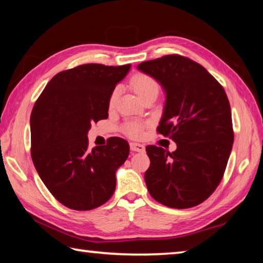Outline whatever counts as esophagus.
Masks as SVG:
<instances>
[{
  "instance_id": "esophagus-1",
  "label": "esophagus",
  "mask_w": 263,
  "mask_h": 263,
  "mask_svg": "<svg viewBox=\"0 0 263 263\" xmlns=\"http://www.w3.org/2000/svg\"><path fill=\"white\" fill-rule=\"evenodd\" d=\"M130 148L131 151H133V152H144L145 146L141 144H138V142H131Z\"/></svg>"
}]
</instances>
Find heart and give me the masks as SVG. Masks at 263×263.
Instances as JSON below:
<instances>
[{
	"label": "heart",
	"mask_w": 263,
	"mask_h": 263,
	"mask_svg": "<svg viewBox=\"0 0 263 263\" xmlns=\"http://www.w3.org/2000/svg\"><path fill=\"white\" fill-rule=\"evenodd\" d=\"M131 87L133 90H135L136 94L139 96L140 100H142L145 96H147L149 94H158V90H159V86L157 81L146 74H136L135 77L131 79ZM117 97H118V89H116L110 96V100H109L110 106H114L116 104ZM124 131H125L126 135H128L130 137L137 138L139 137L141 133V125L138 123H127L126 125L124 126Z\"/></svg>",
	"instance_id": "obj_1"
}]
</instances>
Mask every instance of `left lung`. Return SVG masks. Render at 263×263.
<instances>
[{"instance_id":"obj_1","label":"left lung","mask_w":263,"mask_h":263,"mask_svg":"<svg viewBox=\"0 0 263 263\" xmlns=\"http://www.w3.org/2000/svg\"><path fill=\"white\" fill-rule=\"evenodd\" d=\"M137 68L161 86L166 101L158 131L177 146L172 153L146 147L148 193L168 208L198 205L219 184L232 151V117L224 88L203 66L181 55L141 62Z\"/></svg>"}]
</instances>
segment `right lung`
<instances>
[{
    "label": "right lung",
    "instance_id": "right-lung-1",
    "mask_svg": "<svg viewBox=\"0 0 263 263\" xmlns=\"http://www.w3.org/2000/svg\"><path fill=\"white\" fill-rule=\"evenodd\" d=\"M131 65L87 64L53 77L31 112V157L50 193L65 206L87 211L108 202L116 172L130 152L114 137L88 148L91 123L108 118L109 100Z\"/></svg>",
    "mask_w": 263,
    "mask_h": 263
}]
</instances>
